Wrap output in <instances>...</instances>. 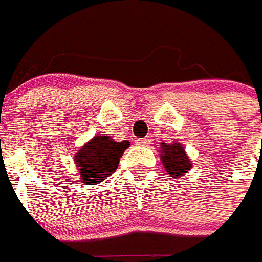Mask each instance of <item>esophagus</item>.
I'll use <instances>...</instances> for the list:
<instances>
[{
	"label": "esophagus",
	"mask_w": 262,
	"mask_h": 262,
	"mask_svg": "<svg viewBox=\"0 0 262 262\" xmlns=\"http://www.w3.org/2000/svg\"><path fill=\"white\" fill-rule=\"evenodd\" d=\"M148 143H150V139H139V140H137V144H139V146H147Z\"/></svg>",
	"instance_id": "esophagus-1"
}]
</instances>
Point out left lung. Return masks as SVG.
<instances>
[{
	"mask_svg": "<svg viewBox=\"0 0 262 262\" xmlns=\"http://www.w3.org/2000/svg\"><path fill=\"white\" fill-rule=\"evenodd\" d=\"M160 156L162 161V166L170 176H173L175 179L182 178L183 175H187L189 170L191 169L190 158L187 157L183 144H180L179 141L173 143H160Z\"/></svg>",
	"mask_w": 262,
	"mask_h": 262,
	"instance_id": "8db88e82",
	"label": "left lung"
}]
</instances>
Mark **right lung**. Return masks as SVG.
I'll use <instances>...</instances> for the list:
<instances>
[{
	"label": "right lung",
	"mask_w": 262,
	"mask_h": 262,
	"mask_svg": "<svg viewBox=\"0 0 262 262\" xmlns=\"http://www.w3.org/2000/svg\"><path fill=\"white\" fill-rule=\"evenodd\" d=\"M130 143L115 141L110 136H94L75 154V165L83 183L97 185L118 168L119 160Z\"/></svg>",
	"instance_id": "add662e5"
}]
</instances>
